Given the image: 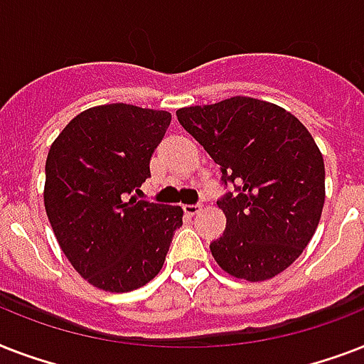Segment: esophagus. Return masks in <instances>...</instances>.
<instances>
[{
    "instance_id": "obj_1",
    "label": "esophagus",
    "mask_w": 364,
    "mask_h": 364,
    "mask_svg": "<svg viewBox=\"0 0 364 364\" xmlns=\"http://www.w3.org/2000/svg\"><path fill=\"white\" fill-rule=\"evenodd\" d=\"M183 210L187 215H196L200 210H202V204H193V205H183Z\"/></svg>"
}]
</instances>
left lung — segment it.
I'll use <instances>...</instances> for the list:
<instances>
[{"label": "left lung", "mask_w": 364, "mask_h": 364, "mask_svg": "<svg viewBox=\"0 0 364 364\" xmlns=\"http://www.w3.org/2000/svg\"><path fill=\"white\" fill-rule=\"evenodd\" d=\"M177 121L232 183L217 205L227 217L210 243L230 276L264 282L310 243L325 204V164L306 126L276 104L234 96L177 109Z\"/></svg>", "instance_id": "left-lung-1"}]
</instances>
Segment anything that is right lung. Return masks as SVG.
<instances>
[{"mask_svg":"<svg viewBox=\"0 0 364 364\" xmlns=\"http://www.w3.org/2000/svg\"><path fill=\"white\" fill-rule=\"evenodd\" d=\"M171 122L168 111L90 107L60 132L45 164V210L71 266L94 287L128 293L160 272L179 205L130 196Z\"/></svg>","mask_w":364,"mask_h":364,"instance_id":"right-lung-1","label":"right lung"}]
</instances>
